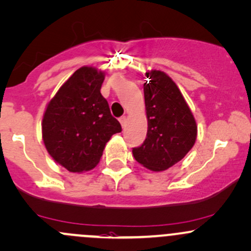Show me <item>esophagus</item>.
Instances as JSON below:
<instances>
[{"label":"esophagus","instance_id":"1","mask_svg":"<svg viewBox=\"0 0 251 251\" xmlns=\"http://www.w3.org/2000/svg\"><path fill=\"white\" fill-rule=\"evenodd\" d=\"M119 121H120V124H121V126H125V124H126V117L125 115H123V117H120L119 118Z\"/></svg>","mask_w":251,"mask_h":251}]
</instances>
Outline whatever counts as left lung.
<instances>
[{"label":"left lung","mask_w":251,"mask_h":251,"mask_svg":"<svg viewBox=\"0 0 251 251\" xmlns=\"http://www.w3.org/2000/svg\"><path fill=\"white\" fill-rule=\"evenodd\" d=\"M148 133L134 159L148 169L161 172L180 162L197 139V124L188 104L169 76L152 70L145 74Z\"/></svg>","instance_id":"1"}]
</instances>
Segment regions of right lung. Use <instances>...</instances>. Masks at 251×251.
Here are the masks:
<instances>
[{
  "label": "right lung",
  "instance_id": "right-lung-1",
  "mask_svg": "<svg viewBox=\"0 0 251 251\" xmlns=\"http://www.w3.org/2000/svg\"><path fill=\"white\" fill-rule=\"evenodd\" d=\"M104 76L83 67L60 87L43 119V139L49 153L71 173L93 169L106 143L121 132L100 89Z\"/></svg>",
  "mask_w": 251,
  "mask_h": 251
}]
</instances>
